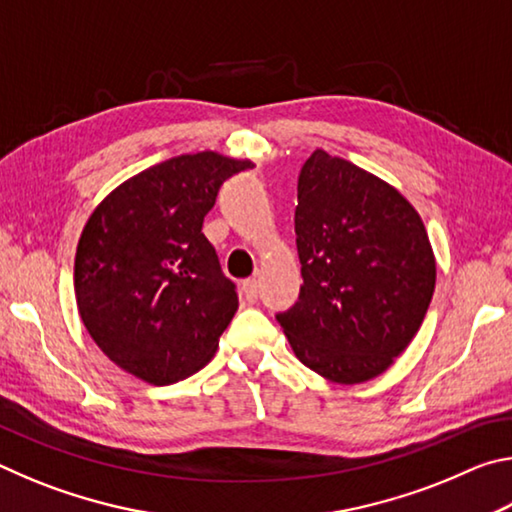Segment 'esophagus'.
Wrapping results in <instances>:
<instances>
[{"label": "esophagus", "instance_id": "34e87169", "mask_svg": "<svg viewBox=\"0 0 512 512\" xmlns=\"http://www.w3.org/2000/svg\"><path fill=\"white\" fill-rule=\"evenodd\" d=\"M241 291H244V298L248 302H255L257 293H259V284H257L255 277H248V280L241 282Z\"/></svg>", "mask_w": 512, "mask_h": 512}]
</instances>
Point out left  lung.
Listing matches in <instances>:
<instances>
[{"mask_svg": "<svg viewBox=\"0 0 512 512\" xmlns=\"http://www.w3.org/2000/svg\"><path fill=\"white\" fill-rule=\"evenodd\" d=\"M298 302L277 323L296 357L334 384H361L409 348L436 287L415 207L393 185L318 149L298 176Z\"/></svg>", "mask_w": 512, "mask_h": 512, "instance_id": "obj_1", "label": "left lung"}]
</instances>
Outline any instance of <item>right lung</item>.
I'll list each match as a JSON object with an SVG mask.
<instances>
[{"label": "right lung", "instance_id": "right-lung-1", "mask_svg": "<svg viewBox=\"0 0 512 512\" xmlns=\"http://www.w3.org/2000/svg\"><path fill=\"white\" fill-rule=\"evenodd\" d=\"M250 160L201 151L128 178L90 214L74 259L83 325L133 377L167 386L201 370L239 307L203 219Z\"/></svg>", "mask_w": 512, "mask_h": 512}]
</instances>
